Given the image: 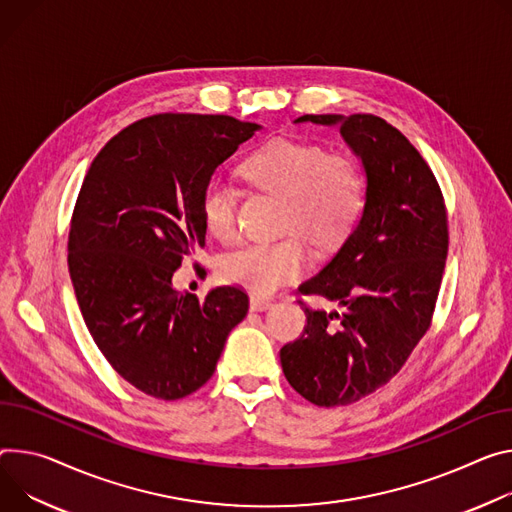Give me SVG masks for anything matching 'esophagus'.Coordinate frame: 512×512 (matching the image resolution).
Instances as JSON below:
<instances>
[{
  "mask_svg": "<svg viewBox=\"0 0 512 512\" xmlns=\"http://www.w3.org/2000/svg\"><path fill=\"white\" fill-rule=\"evenodd\" d=\"M271 304H273V302H271L269 298H261V296H251V302H249V306H251L253 312H263V310H267Z\"/></svg>",
  "mask_w": 512,
  "mask_h": 512,
  "instance_id": "obj_1",
  "label": "esophagus"
}]
</instances>
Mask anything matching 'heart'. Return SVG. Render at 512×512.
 I'll return each instance as SVG.
<instances>
[{
    "instance_id": "obj_1",
    "label": "heart",
    "mask_w": 512,
    "mask_h": 512,
    "mask_svg": "<svg viewBox=\"0 0 512 512\" xmlns=\"http://www.w3.org/2000/svg\"><path fill=\"white\" fill-rule=\"evenodd\" d=\"M243 173L255 188L282 196V230H300L320 245L341 239L361 206V169L347 151H324L316 143L275 138L243 163ZM200 212L212 237H235L239 196L222 177L206 181ZM308 263L304 241L286 235L237 249L224 257L220 271L230 284L255 294H273L300 277Z\"/></svg>"
}]
</instances>
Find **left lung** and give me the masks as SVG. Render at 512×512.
Here are the masks:
<instances>
[{"instance_id": "obj_1", "label": "left lung", "mask_w": 512, "mask_h": 512, "mask_svg": "<svg viewBox=\"0 0 512 512\" xmlns=\"http://www.w3.org/2000/svg\"><path fill=\"white\" fill-rule=\"evenodd\" d=\"M339 126L365 173L363 210L337 255L300 286L343 312L304 306L300 339L280 351L290 386L345 406L388 384L431 327L449 232L439 183L408 138L371 114H306Z\"/></svg>"}]
</instances>
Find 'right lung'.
<instances>
[{"label":"right lung","instance_id":"add662e5","mask_svg":"<svg viewBox=\"0 0 512 512\" xmlns=\"http://www.w3.org/2000/svg\"><path fill=\"white\" fill-rule=\"evenodd\" d=\"M257 130L232 116H149L110 138L83 179L67 247L77 304L108 363L153 398L202 388L247 316L241 288L200 302L171 277L206 245V181Z\"/></svg>","mask_w":512,"mask_h":512}]
</instances>
